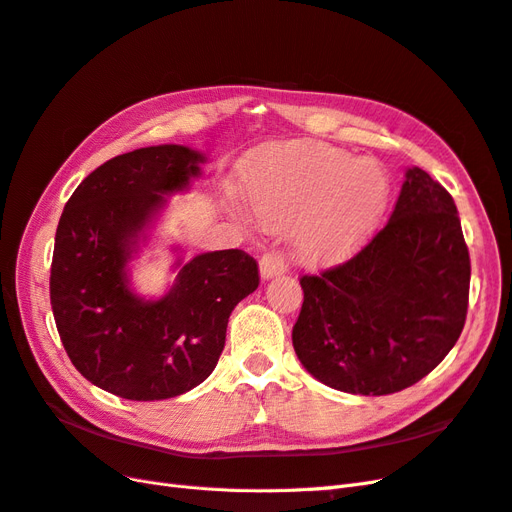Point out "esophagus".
<instances>
[{
  "label": "esophagus",
  "instance_id": "obj_1",
  "mask_svg": "<svg viewBox=\"0 0 512 512\" xmlns=\"http://www.w3.org/2000/svg\"><path fill=\"white\" fill-rule=\"evenodd\" d=\"M287 266H285V259L279 253H266L259 261V276L261 281H270L276 279V276L285 274Z\"/></svg>",
  "mask_w": 512,
  "mask_h": 512
}]
</instances>
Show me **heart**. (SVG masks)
Masks as SVG:
<instances>
[{
  "label": "heart",
  "mask_w": 512,
  "mask_h": 512,
  "mask_svg": "<svg viewBox=\"0 0 512 512\" xmlns=\"http://www.w3.org/2000/svg\"><path fill=\"white\" fill-rule=\"evenodd\" d=\"M240 186L261 225H294V257L309 268L339 266L364 248L392 191L375 158L317 143L268 145L251 154L240 167Z\"/></svg>",
  "instance_id": "obj_1"
}]
</instances>
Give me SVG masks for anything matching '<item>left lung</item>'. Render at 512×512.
<instances>
[{
	"label": "left lung",
	"instance_id": "obj_1",
	"mask_svg": "<svg viewBox=\"0 0 512 512\" xmlns=\"http://www.w3.org/2000/svg\"><path fill=\"white\" fill-rule=\"evenodd\" d=\"M300 285L291 341L321 384L382 397L420 382L465 324L470 255L455 201L410 167L388 225L347 264Z\"/></svg>",
	"mask_w": 512,
	"mask_h": 512
}]
</instances>
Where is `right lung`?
Here are the masks:
<instances>
[{
    "mask_svg": "<svg viewBox=\"0 0 512 512\" xmlns=\"http://www.w3.org/2000/svg\"><path fill=\"white\" fill-rule=\"evenodd\" d=\"M203 152L165 143L107 160L77 186L55 233L51 306L70 362L94 386L130 401H163L214 371L236 304L259 285L238 248L184 259L163 296H141L133 261L150 246L171 195L203 178Z\"/></svg>",
    "mask_w": 512,
    "mask_h": 512,
    "instance_id": "1",
    "label": "right lung"
}]
</instances>
